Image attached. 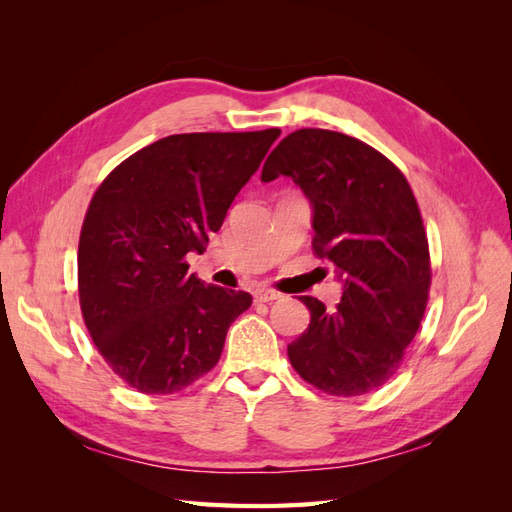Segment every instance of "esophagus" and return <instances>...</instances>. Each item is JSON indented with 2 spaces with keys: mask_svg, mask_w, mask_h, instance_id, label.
Listing matches in <instances>:
<instances>
[{
  "mask_svg": "<svg viewBox=\"0 0 512 512\" xmlns=\"http://www.w3.org/2000/svg\"><path fill=\"white\" fill-rule=\"evenodd\" d=\"M254 299L258 303H269V301L280 299V292H275L271 288H258V290H254Z\"/></svg>",
  "mask_w": 512,
  "mask_h": 512,
  "instance_id": "obj_1",
  "label": "esophagus"
}]
</instances>
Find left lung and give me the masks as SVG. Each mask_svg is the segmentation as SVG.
<instances>
[{
  "label": "left lung",
  "mask_w": 512,
  "mask_h": 512,
  "mask_svg": "<svg viewBox=\"0 0 512 512\" xmlns=\"http://www.w3.org/2000/svg\"><path fill=\"white\" fill-rule=\"evenodd\" d=\"M290 177L312 205L314 250L329 258L342 301L301 297L309 327L288 346L299 376L352 397L389 380L423 320L429 247L416 198L380 151L342 132L288 134L262 166V181Z\"/></svg>",
  "instance_id": "obj_1"
}]
</instances>
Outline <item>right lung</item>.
I'll return each instance as SVG.
<instances>
[{
  "mask_svg": "<svg viewBox=\"0 0 512 512\" xmlns=\"http://www.w3.org/2000/svg\"><path fill=\"white\" fill-rule=\"evenodd\" d=\"M280 130L160 138L108 175L79 241L87 331L115 374L147 395L190 386L220 361L252 294L188 273Z\"/></svg>",
  "mask_w": 512,
  "mask_h": 512,
  "instance_id": "obj_1",
  "label": "right lung"
}]
</instances>
